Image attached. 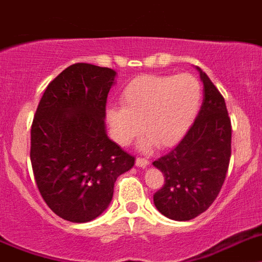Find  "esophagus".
<instances>
[{
  "mask_svg": "<svg viewBox=\"0 0 262 262\" xmlns=\"http://www.w3.org/2000/svg\"><path fill=\"white\" fill-rule=\"evenodd\" d=\"M136 166L137 167H142V168H145V167L148 166V160L145 159V158H137V159H136Z\"/></svg>",
  "mask_w": 262,
  "mask_h": 262,
  "instance_id": "1",
  "label": "esophagus"
}]
</instances>
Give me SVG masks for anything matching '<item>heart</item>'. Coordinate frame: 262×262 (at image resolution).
Instances as JSON below:
<instances>
[{"label":"heart","instance_id":"obj_1","mask_svg":"<svg viewBox=\"0 0 262 262\" xmlns=\"http://www.w3.org/2000/svg\"><path fill=\"white\" fill-rule=\"evenodd\" d=\"M121 107H110L105 119L119 145L132 142L141 132L140 150L173 147L187 136L200 112L202 87L192 74L141 75L120 95Z\"/></svg>","mask_w":262,"mask_h":262}]
</instances>
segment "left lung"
Listing matches in <instances>:
<instances>
[{
    "mask_svg": "<svg viewBox=\"0 0 262 262\" xmlns=\"http://www.w3.org/2000/svg\"><path fill=\"white\" fill-rule=\"evenodd\" d=\"M204 102L192 128L173 150L152 162L164 175L154 205L173 221H190L209 209L225 183L231 157V120L223 96L199 67Z\"/></svg>",
    "mask_w": 262,
    "mask_h": 262,
    "instance_id": "obj_1",
    "label": "left lung"
}]
</instances>
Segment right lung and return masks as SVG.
<instances>
[{
    "label": "right lung",
    "instance_id": "obj_1",
    "mask_svg": "<svg viewBox=\"0 0 262 262\" xmlns=\"http://www.w3.org/2000/svg\"><path fill=\"white\" fill-rule=\"evenodd\" d=\"M116 72L74 63L44 91L31 126L32 171L39 192L60 218L90 222L110 206L116 179L134 157L110 140L105 103Z\"/></svg>",
    "mask_w": 262,
    "mask_h": 262
}]
</instances>
